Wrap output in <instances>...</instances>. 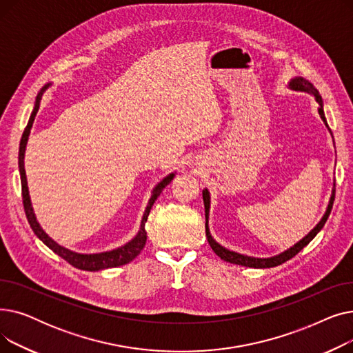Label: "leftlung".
I'll return each instance as SVG.
<instances>
[{
  "label": "left lung",
  "instance_id": "obj_1",
  "mask_svg": "<svg viewBox=\"0 0 353 353\" xmlns=\"http://www.w3.org/2000/svg\"><path fill=\"white\" fill-rule=\"evenodd\" d=\"M290 88L293 90H301V91H307V92H312V94L314 96V99H316L318 104H319V116L321 119L323 120V123L327 125L326 123V119H325V113H323V103H322V97L319 94V91L314 88V85L312 83H309L307 80L302 79V77H296L290 81ZM329 128V127H327ZM203 201H205V213H206V237H208V242L210 245V248L213 249V252L220 257L223 259V261L229 262V263H233V265H240V266H246V268H254V269H265V268H274V266H279L285 262H288L289 259H292L293 256L298 254L305 246H307L310 243V240L316 236L321 229L325 226L326 220L330 214V210H332V206H333V201H335V188H333L332 190V196H330V200H329V205H327V209H326V213L325 216L322 217V220L318 223V226L314 228L306 237H303L299 243H296L293 248H290L289 250L277 254V256H273V257H269V259H257V257H250V256H245V254H240V253H236V252H230L228 249H225L223 246H220L219 243H216L213 237L210 236V232H209V226H208V217H209V208H210V197H209V192L208 190H203Z\"/></svg>",
  "mask_w": 353,
  "mask_h": 353
}]
</instances>
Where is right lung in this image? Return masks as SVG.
<instances>
[{
	"label": "right lung",
	"instance_id": "obj_1",
	"mask_svg": "<svg viewBox=\"0 0 353 353\" xmlns=\"http://www.w3.org/2000/svg\"><path fill=\"white\" fill-rule=\"evenodd\" d=\"M48 85H46L40 92L39 96H37L35 99V105H34V110L30 116V120H28V124L24 130L23 133V137H21V141H20V153H18V167H20V174H21V192H23V205H24V212H26V216L28 219V223L32 229V232L39 236L40 240H43V243L47 245L54 253H57L60 257H63L65 262H68L71 266L77 268V269H81V270H90V272H94V270H101V269H108V268H117V266H121V265H125L128 262H132L133 259L143 250L144 245H145V240H147V232H145V221H147V217H148V213H150L154 201L157 200V197L160 196L161 190L169 184L172 180H173V173L170 176H167L163 181H160L157 186L154 188L153 190V194L150 197V200H148V205L145 208V212H144V216H143V220H141V226H140V232L137 233V236L132 240V242H128L125 246L123 248H119L116 250H111V252H105V253H99V254H80V253H76V252H71L60 245H57L54 242V240H51V237H48L44 230L40 228V225L37 223L35 220V216H34V212H32V208H31V201H30V196H28V188H27V179H26V170H24V153H26V145H27V140H28V136H30V130L32 127V123H34V119H35V114L37 111H39L40 108V101H41V96L44 90L47 88Z\"/></svg>",
	"mask_w": 353,
	"mask_h": 353
}]
</instances>
